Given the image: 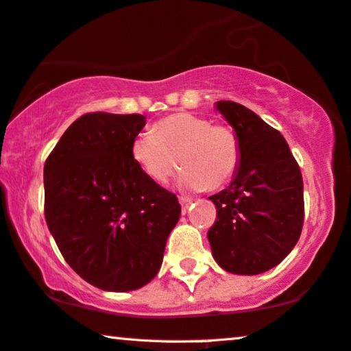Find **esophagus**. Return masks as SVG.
Wrapping results in <instances>:
<instances>
[{
	"instance_id": "34e87169",
	"label": "esophagus",
	"mask_w": 351,
	"mask_h": 351,
	"mask_svg": "<svg viewBox=\"0 0 351 351\" xmlns=\"http://www.w3.org/2000/svg\"><path fill=\"white\" fill-rule=\"evenodd\" d=\"M179 203L182 206V213H186V209H189V206L191 204V198H189V196H180Z\"/></svg>"
}]
</instances>
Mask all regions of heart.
<instances>
[{"instance_id":"b5f03b06","label":"heart","mask_w":351,"mask_h":351,"mask_svg":"<svg viewBox=\"0 0 351 351\" xmlns=\"http://www.w3.org/2000/svg\"><path fill=\"white\" fill-rule=\"evenodd\" d=\"M150 133L134 138L131 158L142 174L158 184L169 179L177 162L182 166L177 184L190 190L220 189L238 169V138L222 124L180 112L161 118Z\"/></svg>"}]
</instances>
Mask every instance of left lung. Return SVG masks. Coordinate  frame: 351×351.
<instances>
[{"label": "left lung", "instance_id": "1", "mask_svg": "<svg viewBox=\"0 0 351 351\" xmlns=\"http://www.w3.org/2000/svg\"><path fill=\"white\" fill-rule=\"evenodd\" d=\"M239 143V165L227 189L209 199L217 219L208 232L210 251L225 271L258 275L282 262L304 225V180L276 129L243 105L215 102Z\"/></svg>", "mask_w": 351, "mask_h": 351}]
</instances>
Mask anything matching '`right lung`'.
I'll use <instances>...</instances> for the list:
<instances>
[{
    "instance_id": "1",
    "label": "right lung",
    "mask_w": 351,
    "mask_h": 351,
    "mask_svg": "<svg viewBox=\"0 0 351 351\" xmlns=\"http://www.w3.org/2000/svg\"><path fill=\"white\" fill-rule=\"evenodd\" d=\"M142 114L88 113L45 162V215L66 263L102 291L145 286L162 263L179 222L176 195L148 179L131 158Z\"/></svg>"
}]
</instances>
